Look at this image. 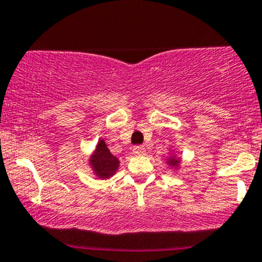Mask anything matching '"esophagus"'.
<instances>
[{
  "label": "esophagus",
  "mask_w": 262,
  "mask_h": 262,
  "mask_svg": "<svg viewBox=\"0 0 262 262\" xmlns=\"http://www.w3.org/2000/svg\"><path fill=\"white\" fill-rule=\"evenodd\" d=\"M132 152H134V155H144L145 152H146V150H145L144 146H135L134 150H132Z\"/></svg>",
  "instance_id": "esophagus-1"
}]
</instances>
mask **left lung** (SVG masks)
I'll return each instance as SVG.
<instances>
[{"instance_id":"obj_1","label":"left lung","mask_w":262,"mask_h":262,"mask_svg":"<svg viewBox=\"0 0 262 262\" xmlns=\"http://www.w3.org/2000/svg\"><path fill=\"white\" fill-rule=\"evenodd\" d=\"M180 163H182V159L178 158V156H175L174 154L171 152V155L169 156L168 159H166V164H168L169 166L172 169H178L180 166Z\"/></svg>"}]
</instances>
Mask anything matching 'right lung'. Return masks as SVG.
Returning a JSON list of instances; mask_svg holds the SVG:
<instances>
[{
  "label": "right lung",
  "mask_w": 262,
  "mask_h": 262,
  "mask_svg": "<svg viewBox=\"0 0 262 262\" xmlns=\"http://www.w3.org/2000/svg\"><path fill=\"white\" fill-rule=\"evenodd\" d=\"M88 161L94 175L99 179H110L116 174L120 166V160L112 155L104 140H99Z\"/></svg>",
  "instance_id": "right-lung-1"
}]
</instances>
